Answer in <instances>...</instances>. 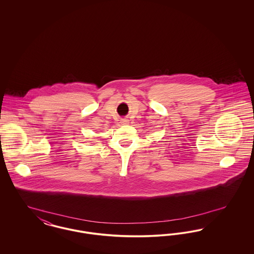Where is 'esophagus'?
Wrapping results in <instances>:
<instances>
[{
	"mask_svg": "<svg viewBox=\"0 0 254 254\" xmlns=\"http://www.w3.org/2000/svg\"><path fill=\"white\" fill-rule=\"evenodd\" d=\"M128 120L127 119H121L122 125H127L128 124Z\"/></svg>",
	"mask_w": 254,
	"mask_h": 254,
	"instance_id": "34e87169",
	"label": "esophagus"
}]
</instances>
